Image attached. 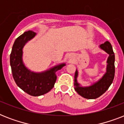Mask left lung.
Segmentation results:
<instances>
[{
    "label": "left lung",
    "mask_w": 124,
    "mask_h": 124,
    "mask_svg": "<svg viewBox=\"0 0 124 124\" xmlns=\"http://www.w3.org/2000/svg\"><path fill=\"white\" fill-rule=\"evenodd\" d=\"M100 48L109 54L107 60V68L106 73L98 81L94 82L91 85L83 87L77 82L78 71L76 70L75 74V90L78 94L87 99H95L98 98L108 90L113 81L115 77V54L111 44L108 41L100 45Z\"/></svg>",
    "instance_id": "8db88e82"
}]
</instances>
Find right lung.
I'll return each instance as SVG.
<instances>
[{
  "label": "right lung",
  "mask_w": 124,
  "mask_h": 124,
  "mask_svg": "<svg viewBox=\"0 0 124 124\" xmlns=\"http://www.w3.org/2000/svg\"><path fill=\"white\" fill-rule=\"evenodd\" d=\"M35 35L36 33L28 31L15 40L10 54V65L16 85L26 93L38 96L48 93L54 87L56 80V72L66 66V64L62 63L40 73L28 70L22 60V49L26 43Z\"/></svg>",
  "instance_id": "right-lung-1"
}]
</instances>
